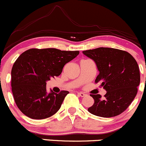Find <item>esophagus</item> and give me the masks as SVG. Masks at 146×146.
Instances as JSON below:
<instances>
[{
  "label": "esophagus",
  "mask_w": 146,
  "mask_h": 146,
  "mask_svg": "<svg viewBox=\"0 0 146 146\" xmlns=\"http://www.w3.org/2000/svg\"><path fill=\"white\" fill-rule=\"evenodd\" d=\"M78 95H79V96H81V97H84V96H86V94L83 93V92H79V93H78Z\"/></svg>",
  "instance_id": "esophagus-1"
}]
</instances>
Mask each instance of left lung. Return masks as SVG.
Wrapping results in <instances>:
<instances>
[{
	"mask_svg": "<svg viewBox=\"0 0 146 146\" xmlns=\"http://www.w3.org/2000/svg\"><path fill=\"white\" fill-rule=\"evenodd\" d=\"M82 52L94 61L99 72L95 82H101L106 91L104 98L91 94L94 103L89 112L104 118L121 114L137 94L141 81L137 62L131 54L118 49L99 47Z\"/></svg>",
	"mask_w": 146,
	"mask_h": 146,
	"instance_id": "obj_1",
	"label": "left lung"
}]
</instances>
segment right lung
Here are the masks:
<instances>
[{"mask_svg":"<svg viewBox=\"0 0 146 146\" xmlns=\"http://www.w3.org/2000/svg\"><path fill=\"white\" fill-rule=\"evenodd\" d=\"M79 54L55 48L30 49L19 56L11 70V86L23 113L33 119H44L58 111L69 92L48 93L47 82L60 75L64 66Z\"/></svg>","mask_w":146,"mask_h":146,"instance_id":"obj_1","label":"right lung"}]
</instances>
